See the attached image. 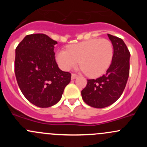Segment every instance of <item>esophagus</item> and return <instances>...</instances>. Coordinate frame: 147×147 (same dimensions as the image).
<instances>
[{"mask_svg":"<svg viewBox=\"0 0 147 147\" xmlns=\"http://www.w3.org/2000/svg\"><path fill=\"white\" fill-rule=\"evenodd\" d=\"M78 75H75V74H72V77H71V79L72 80H75L76 78H78Z\"/></svg>","mask_w":147,"mask_h":147,"instance_id":"1","label":"esophagus"}]
</instances>
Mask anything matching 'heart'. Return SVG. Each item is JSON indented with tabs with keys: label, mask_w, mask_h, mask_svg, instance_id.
<instances>
[{
	"label": "heart",
	"mask_w": 147,
	"mask_h": 147,
	"mask_svg": "<svg viewBox=\"0 0 147 147\" xmlns=\"http://www.w3.org/2000/svg\"><path fill=\"white\" fill-rule=\"evenodd\" d=\"M114 49L111 41L94 38L67 46V50L57 52L56 62L64 71H69L79 64L88 76L97 78L103 75L112 63Z\"/></svg>",
	"instance_id": "b5f03b06"
}]
</instances>
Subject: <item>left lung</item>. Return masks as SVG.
Returning a JSON list of instances; mask_svg holds the SVG:
<instances>
[{
  "label": "left lung",
  "instance_id": "left-lung-1",
  "mask_svg": "<svg viewBox=\"0 0 147 147\" xmlns=\"http://www.w3.org/2000/svg\"><path fill=\"white\" fill-rule=\"evenodd\" d=\"M112 42L114 55L105 75L95 80H87L81 92L84 102L94 108H104L121 97L129 74L130 53L121 38L107 34Z\"/></svg>",
  "mask_w": 147,
  "mask_h": 147
}]
</instances>
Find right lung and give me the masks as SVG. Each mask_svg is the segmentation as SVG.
Here are the masks:
<instances>
[{
  "label": "right lung",
  "instance_id": "add662e5",
  "mask_svg": "<svg viewBox=\"0 0 147 147\" xmlns=\"http://www.w3.org/2000/svg\"><path fill=\"white\" fill-rule=\"evenodd\" d=\"M57 41L45 34L26 35L16 49L15 73L22 93L39 107H49L60 100L71 80L55 59Z\"/></svg>",
  "mask_w": 147,
  "mask_h": 147
}]
</instances>
